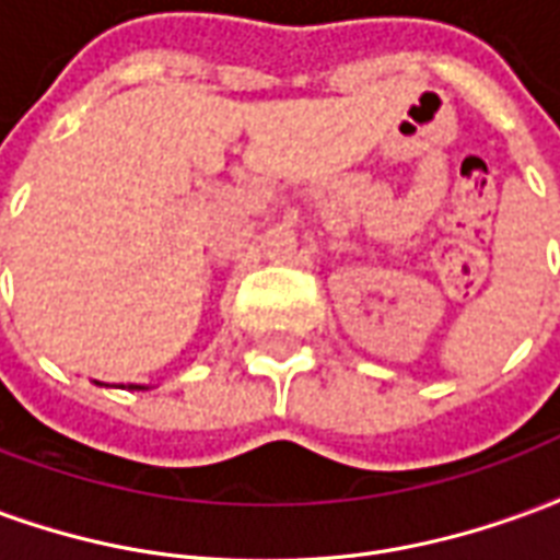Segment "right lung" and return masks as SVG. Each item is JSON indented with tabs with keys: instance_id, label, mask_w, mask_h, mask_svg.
<instances>
[{
	"instance_id": "add662e5",
	"label": "right lung",
	"mask_w": 560,
	"mask_h": 560,
	"mask_svg": "<svg viewBox=\"0 0 560 560\" xmlns=\"http://www.w3.org/2000/svg\"><path fill=\"white\" fill-rule=\"evenodd\" d=\"M135 389H143V387H135Z\"/></svg>"
}]
</instances>
